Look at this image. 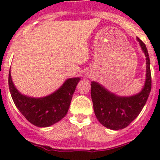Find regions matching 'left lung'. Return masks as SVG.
I'll return each instance as SVG.
<instances>
[{"label": "left lung", "mask_w": 160, "mask_h": 160, "mask_svg": "<svg viewBox=\"0 0 160 160\" xmlns=\"http://www.w3.org/2000/svg\"><path fill=\"white\" fill-rule=\"evenodd\" d=\"M146 60V73L141 91L131 96H119L109 91L101 83L91 82V98L93 111L100 123L111 130L125 128L142 110L151 90V72L149 53L142 41L137 37Z\"/></svg>", "instance_id": "1"}]
</instances>
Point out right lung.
<instances>
[{"instance_id":"right-lung-1","label":"right lung","mask_w":160,"mask_h":160,"mask_svg":"<svg viewBox=\"0 0 160 160\" xmlns=\"http://www.w3.org/2000/svg\"><path fill=\"white\" fill-rule=\"evenodd\" d=\"M80 77L66 80L62 86L42 98L22 94L14 86L9 71L8 84L13 101L19 111L32 125L46 128L59 122L67 115Z\"/></svg>"}]
</instances>
